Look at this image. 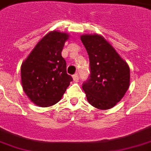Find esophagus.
<instances>
[{"mask_svg":"<svg viewBox=\"0 0 151 151\" xmlns=\"http://www.w3.org/2000/svg\"><path fill=\"white\" fill-rule=\"evenodd\" d=\"M73 81L74 82H78V80H79V77H78V73H75L74 75L73 76Z\"/></svg>","mask_w":151,"mask_h":151,"instance_id":"esophagus-1","label":"esophagus"}]
</instances>
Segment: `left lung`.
Masks as SVG:
<instances>
[{
  "label": "left lung",
  "mask_w": 151,
  "mask_h": 151,
  "mask_svg": "<svg viewBox=\"0 0 151 151\" xmlns=\"http://www.w3.org/2000/svg\"><path fill=\"white\" fill-rule=\"evenodd\" d=\"M81 41L90 61V77L83 84L86 100L99 109L113 108L129 87V66L102 36L84 34Z\"/></svg>",
  "instance_id": "8db88e82"
}]
</instances>
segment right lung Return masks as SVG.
Returning a JSON list of instances; mask_svg holds the SVG:
<instances>
[{
	"label": "right lung",
	"mask_w": 151,
	"mask_h": 151,
	"mask_svg": "<svg viewBox=\"0 0 151 151\" xmlns=\"http://www.w3.org/2000/svg\"><path fill=\"white\" fill-rule=\"evenodd\" d=\"M68 37L65 32H48L22 63L23 89L35 105L47 107L56 104L73 81L61 55Z\"/></svg>",
	"instance_id": "add662e5"
}]
</instances>
